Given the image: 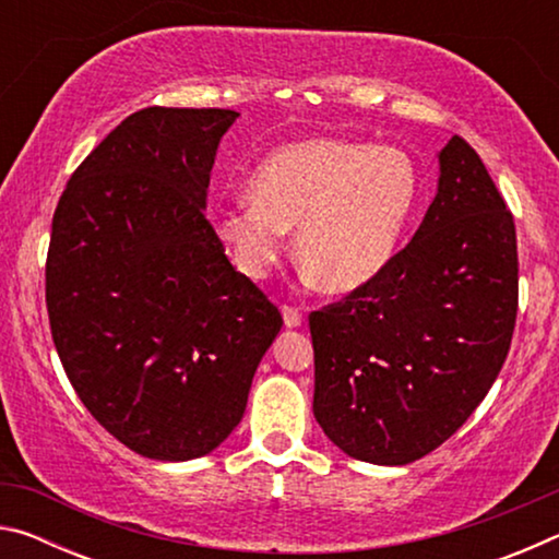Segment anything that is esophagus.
Here are the masks:
<instances>
[{
  "mask_svg": "<svg viewBox=\"0 0 559 559\" xmlns=\"http://www.w3.org/2000/svg\"><path fill=\"white\" fill-rule=\"evenodd\" d=\"M283 323H286V328H300V323H302L300 310L293 306H283Z\"/></svg>",
  "mask_w": 559,
  "mask_h": 559,
  "instance_id": "34e87169",
  "label": "esophagus"
}]
</instances>
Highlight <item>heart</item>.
Returning <instances> with one entry per match:
<instances>
[{
    "instance_id": "heart-1",
    "label": "heart",
    "mask_w": 559,
    "mask_h": 559,
    "mask_svg": "<svg viewBox=\"0 0 559 559\" xmlns=\"http://www.w3.org/2000/svg\"><path fill=\"white\" fill-rule=\"evenodd\" d=\"M421 192L419 169L400 147L313 138L261 159L249 200L214 214V231L246 278H263L286 251L330 293H349L390 266Z\"/></svg>"
}]
</instances>
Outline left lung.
Here are the masks:
<instances>
[{"instance_id": "8db88e82", "label": "left lung", "mask_w": 559, "mask_h": 559, "mask_svg": "<svg viewBox=\"0 0 559 559\" xmlns=\"http://www.w3.org/2000/svg\"><path fill=\"white\" fill-rule=\"evenodd\" d=\"M515 316L513 214L476 150L453 135L412 241L367 286L308 318L325 437L377 466L427 456L493 386Z\"/></svg>"}]
</instances>
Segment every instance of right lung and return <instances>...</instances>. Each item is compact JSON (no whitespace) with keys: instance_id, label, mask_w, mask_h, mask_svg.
I'll list each match as a JSON object with an SVG mask.
<instances>
[{"instance_id":"add662e5","label":"right lung","mask_w":559,"mask_h":559,"mask_svg":"<svg viewBox=\"0 0 559 559\" xmlns=\"http://www.w3.org/2000/svg\"><path fill=\"white\" fill-rule=\"evenodd\" d=\"M224 108H145L83 159L53 212L51 337L75 394L140 456L189 461L241 421L283 318L206 222Z\"/></svg>"}]
</instances>
